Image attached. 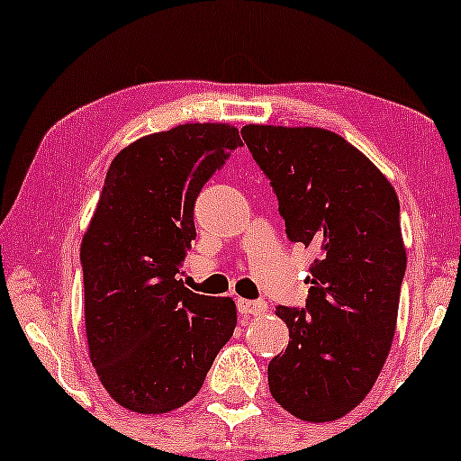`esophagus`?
Returning <instances> with one entry per match:
<instances>
[{
  "mask_svg": "<svg viewBox=\"0 0 461 461\" xmlns=\"http://www.w3.org/2000/svg\"><path fill=\"white\" fill-rule=\"evenodd\" d=\"M237 306H239V312H241L243 317H258V314L267 312V304H264V302L239 300Z\"/></svg>",
  "mask_w": 461,
  "mask_h": 461,
  "instance_id": "esophagus-1",
  "label": "esophagus"
}]
</instances>
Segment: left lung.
<instances>
[{"instance_id":"1","label":"left lung","mask_w":461,"mask_h":461,"mask_svg":"<svg viewBox=\"0 0 461 461\" xmlns=\"http://www.w3.org/2000/svg\"><path fill=\"white\" fill-rule=\"evenodd\" d=\"M268 176L289 241L312 248L306 308L276 306L289 344L268 388L304 421L344 418L380 375L393 346L407 251L399 197L357 147L323 128L241 130Z\"/></svg>"}]
</instances>
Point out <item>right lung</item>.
Wrapping results in <instances>:
<instances>
[{"label":"right lung","mask_w":461,"mask_h":461,"mask_svg":"<svg viewBox=\"0 0 461 461\" xmlns=\"http://www.w3.org/2000/svg\"><path fill=\"white\" fill-rule=\"evenodd\" d=\"M235 125L185 123L138 138L113 159L81 241L86 336L106 393L134 413L197 396L237 325L232 298L178 279L197 237L194 201L232 149Z\"/></svg>","instance_id":"right-lung-1"}]
</instances>
